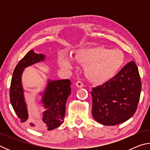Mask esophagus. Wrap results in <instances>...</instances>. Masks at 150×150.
Instances as JSON below:
<instances>
[{"label":"esophagus","mask_w":150,"mask_h":150,"mask_svg":"<svg viewBox=\"0 0 150 150\" xmlns=\"http://www.w3.org/2000/svg\"><path fill=\"white\" fill-rule=\"evenodd\" d=\"M75 85H76V86H77L78 88H82V87H83V83L81 82V81H77V82H76Z\"/></svg>","instance_id":"34e87169"}]
</instances>
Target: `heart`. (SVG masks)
<instances>
[{"label": "heart", "instance_id": "1", "mask_svg": "<svg viewBox=\"0 0 150 150\" xmlns=\"http://www.w3.org/2000/svg\"><path fill=\"white\" fill-rule=\"evenodd\" d=\"M73 59L85 65V75L94 83H103L115 76L124 63V55L118 50L91 47L78 50ZM59 63L63 68H71L73 61L65 54H60Z\"/></svg>", "mask_w": 150, "mask_h": 150}]
</instances>
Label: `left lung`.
<instances>
[{
	"label": "left lung",
	"mask_w": 150,
	"mask_h": 150,
	"mask_svg": "<svg viewBox=\"0 0 150 150\" xmlns=\"http://www.w3.org/2000/svg\"><path fill=\"white\" fill-rule=\"evenodd\" d=\"M141 88L138 67L132 61L113 78L92 88L93 118L106 126L128 120L136 112Z\"/></svg>",
	"instance_id": "obj_1"
}]
</instances>
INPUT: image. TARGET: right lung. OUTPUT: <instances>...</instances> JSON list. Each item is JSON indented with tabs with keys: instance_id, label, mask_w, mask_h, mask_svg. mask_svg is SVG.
<instances>
[{
	"instance_id": "1",
	"label": "right lung",
	"mask_w": 150,
	"mask_h": 150,
	"mask_svg": "<svg viewBox=\"0 0 150 150\" xmlns=\"http://www.w3.org/2000/svg\"><path fill=\"white\" fill-rule=\"evenodd\" d=\"M45 55L38 54L31 50L20 61L15 67L10 88V98L15 112L21 122H28V113L24 100V89L22 85V74L25 68L35 63L44 61ZM70 80H48L44 92L42 93V103L45 110L42 118H37L30 123L37 130H52L63 122L65 105L71 90Z\"/></svg>"
}]
</instances>
